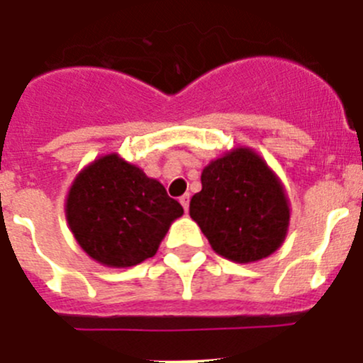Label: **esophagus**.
I'll return each mask as SVG.
<instances>
[{"label": "esophagus", "instance_id": "esophagus-1", "mask_svg": "<svg viewBox=\"0 0 363 363\" xmlns=\"http://www.w3.org/2000/svg\"><path fill=\"white\" fill-rule=\"evenodd\" d=\"M189 201H191V196L189 194H184L182 198H179V203H182V207H184L185 212L189 211Z\"/></svg>", "mask_w": 363, "mask_h": 363}]
</instances>
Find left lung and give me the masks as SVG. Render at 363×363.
Masks as SVG:
<instances>
[{"mask_svg":"<svg viewBox=\"0 0 363 363\" xmlns=\"http://www.w3.org/2000/svg\"><path fill=\"white\" fill-rule=\"evenodd\" d=\"M189 212L211 247L235 262L274 254L290 221L279 179L254 151L242 147L203 169L201 191L192 196Z\"/></svg>","mask_w":363,"mask_h":363,"instance_id":"obj_1","label":"left lung"}]
</instances>
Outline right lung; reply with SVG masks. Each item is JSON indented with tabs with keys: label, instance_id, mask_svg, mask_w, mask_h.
Instances as JSON below:
<instances>
[{
	"label": "right lung",
	"instance_id": "right-lung-1",
	"mask_svg": "<svg viewBox=\"0 0 363 363\" xmlns=\"http://www.w3.org/2000/svg\"><path fill=\"white\" fill-rule=\"evenodd\" d=\"M182 214L164 185L116 155L86 167L66 199V219L82 250L116 268L152 257Z\"/></svg>",
	"mask_w": 363,
	"mask_h": 363
}]
</instances>
